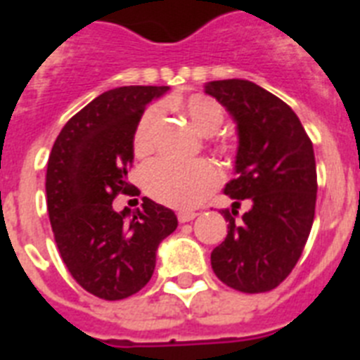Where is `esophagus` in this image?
<instances>
[{"mask_svg": "<svg viewBox=\"0 0 360 360\" xmlns=\"http://www.w3.org/2000/svg\"><path fill=\"white\" fill-rule=\"evenodd\" d=\"M196 217H198V213H192V211H181V213L177 214L179 222H191V220H194Z\"/></svg>", "mask_w": 360, "mask_h": 360, "instance_id": "1", "label": "esophagus"}]
</instances>
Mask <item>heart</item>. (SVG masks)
<instances>
[{
  "label": "heart",
  "mask_w": 360,
  "mask_h": 360,
  "mask_svg": "<svg viewBox=\"0 0 360 360\" xmlns=\"http://www.w3.org/2000/svg\"><path fill=\"white\" fill-rule=\"evenodd\" d=\"M185 115L202 134H214L224 123V108L207 95H191L177 103ZM160 108L151 106L143 112L136 124L134 146L136 155H147L157 146ZM143 186L153 200L175 209L198 207L211 192L220 185L222 175L211 160L177 162L172 158H157L143 168Z\"/></svg>",
  "instance_id": "obj_1"
}]
</instances>
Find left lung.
<instances>
[{"label":"left lung","mask_w":360,"mask_h":360,"mask_svg":"<svg viewBox=\"0 0 360 360\" xmlns=\"http://www.w3.org/2000/svg\"><path fill=\"white\" fill-rule=\"evenodd\" d=\"M214 97L237 123V179L224 192L228 236L211 252V267L226 285L263 293L282 284L299 262L316 213L318 174L312 141L295 112L248 80L209 82ZM251 209L236 220L240 200Z\"/></svg>","instance_id":"8db88e82"}]
</instances>
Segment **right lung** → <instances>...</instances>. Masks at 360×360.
<instances>
[{
    "label": "right lung",
    "mask_w": 360,
    "mask_h": 360,
    "mask_svg": "<svg viewBox=\"0 0 360 360\" xmlns=\"http://www.w3.org/2000/svg\"><path fill=\"white\" fill-rule=\"evenodd\" d=\"M166 86L115 87L72 115L53 143L46 169L48 217L72 278L104 301L134 295L151 280L160 240L177 217L149 198L129 217L117 194H140L127 179L136 124Z\"/></svg>",
    "instance_id": "right-lung-1"
}]
</instances>
